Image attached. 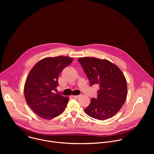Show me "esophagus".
<instances>
[{
    "instance_id": "obj_1",
    "label": "esophagus",
    "mask_w": 154,
    "mask_h": 154,
    "mask_svg": "<svg viewBox=\"0 0 154 154\" xmlns=\"http://www.w3.org/2000/svg\"><path fill=\"white\" fill-rule=\"evenodd\" d=\"M79 96H80V95H74V96H72V97H73L74 98H78Z\"/></svg>"
}]
</instances>
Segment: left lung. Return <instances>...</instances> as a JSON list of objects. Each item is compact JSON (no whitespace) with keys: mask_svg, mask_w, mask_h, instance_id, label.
<instances>
[{"mask_svg":"<svg viewBox=\"0 0 154 154\" xmlns=\"http://www.w3.org/2000/svg\"><path fill=\"white\" fill-rule=\"evenodd\" d=\"M90 85H99L97 97L91 98L86 114L98 120L114 116L122 108L127 95L126 79L121 69L112 62L94 57L78 59Z\"/></svg>","mask_w":154,"mask_h":154,"instance_id":"8db88e82","label":"left lung"}]
</instances>
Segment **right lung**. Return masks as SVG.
Here are the masks:
<instances>
[{
  "label": "right lung",
  "mask_w": 154,
  "mask_h": 154,
  "mask_svg": "<svg viewBox=\"0 0 154 154\" xmlns=\"http://www.w3.org/2000/svg\"><path fill=\"white\" fill-rule=\"evenodd\" d=\"M73 58L58 56L38 61L31 69L24 86V96L30 108L45 119L54 118L65 109L69 97L55 94L58 77Z\"/></svg>",
  "instance_id": "add662e5"
}]
</instances>
